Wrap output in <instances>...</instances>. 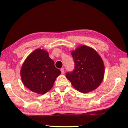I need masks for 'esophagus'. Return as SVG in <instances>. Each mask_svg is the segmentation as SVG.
<instances>
[{
  "mask_svg": "<svg viewBox=\"0 0 128 128\" xmlns=\"http://www.w3.org/2000/svg\"><path fill=\"white\" fill-rule=\"evenodd\" d=\"M60 70H61L62 74H64V69L63 68H62L60 69Z\"/></svg>",
  "mask_w": 128,
  "mask_h": 128,
  "instance_id": "1",
  "label": "esophagus"
}]
</instances>
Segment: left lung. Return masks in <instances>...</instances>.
<instances>
[{"label":"left lung","mask_w":128,"mask_h":128,"mask_svg":"<svg viewBox=\"0 0 128 128\" xmlns=\"http://www.w3.org/2000/svg\"><path fill=\"white\" fill-rule=\"evenodd\" d=\"M74 69L67 72L66 77L76 89L82 93L98 87L104 74V65L100 55L90 47L80 46L72 52Z\"/></svg>","instance_id":"1"}]
</instances>
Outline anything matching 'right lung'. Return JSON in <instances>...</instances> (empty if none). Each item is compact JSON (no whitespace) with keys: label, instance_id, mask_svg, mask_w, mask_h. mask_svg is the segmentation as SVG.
<instances>
[{"label":"right lung","instance_id":"right-lung-1","mask_svg":"<svg viewBox=\"0 0 128 128\" xmlns=\"http://www.w3.org/2000/svg\"><path fill=\"white\" fill-rule=\"evenodd\" d=\"M61 74L46 51L38 48L28 56L21 69L22 83L32 92L44 94Z\"/></svg>","mask_w":128,"mask_h":128}]
</instances>
